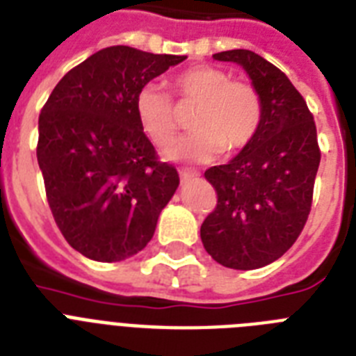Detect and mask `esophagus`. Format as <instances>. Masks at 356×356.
Returning <instances> with one entry per match:
<instances>
[{
  "label": "esophagus",
  "mask_w": 356,
  "mask_h": 356,
  "mask_svg": "<svg viewBox=\"0 0 356 356\" xmlns=\"http://www.w3.org/2000/svg\"><path fill=\"white\" fill-rule=\"evenodd\" d=\"M179 175H181V179H183V181H190V179L197 177L199 172H195V170H192V168H181L179 170Z\"/></svg>",
  "instance_id": "esophagus-1"
}]
</instances>
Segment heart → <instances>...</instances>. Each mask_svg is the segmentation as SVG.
I'll return each instance as SVG.
<instances>
[{"instance_id": "obj_1", "label": "heart", "mask_w": 356, "mask_h": 356, "mask_svg": "<svg viewBox=\"0 0 356 356\" xmlns=\"http://www.w3.org/2000/svg\"><path fill=\"white\" fill-rule=\"evenodd\" d=\"M173 93L181 106H197L190 135L164 149L170 161L210 163L221 153L241 152L252 143L263 122L259 89L245 80H232L223 69L195 65L173 78ZM135 117L155 146L168 144L179 129L177 111L163 89L146 83L135 95Z\"/></svg>"}]
</instances>
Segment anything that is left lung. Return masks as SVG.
<instances>
[{
    "label": "left lung",
    "mask_w": 356,
    "mask_h": 356,
    "mask_svg": "<svg viewBox=\"0 0 356 356\" xmlns=\"http://www.w3.org/2000/svg\"><path fill=\"white\" fill-rule=\"evenodd\" d=\"M213 58L247 71L265 111L252 143L204 172L218 204L201 225V241L223 267L252 270L282 258L302 234L322 153L313 113L285 73L247 49Z\"/></svg>",
    "instance_id": "8db88e82"
}]
</instances>
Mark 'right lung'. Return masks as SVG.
Instances as JSON below:
<instances>
[{"label": "right lung", "instance_id": "1", "mask_svg": "<svg viewBox=\"0 0 356 356\" xmlns=\"http://www.w3.org/2000/svg\"><path fill=\"white\" fill-rule=\"evenodd\" d=\"M186 56L113 45L56 83L38 120V164L67 243L95 261L140 252L179 186L135 117V95Z\"/></svg>", "mask_w": 356, "mask_h": 356}]
</instances>
